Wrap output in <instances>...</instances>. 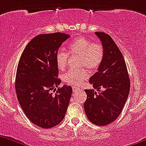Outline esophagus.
Segmentation results:
<instances>
[{"label": "esophagus", "mask_w": 146, "mask_h": 146, "mask_svg": "<svg viewBox=\"0 0 146 146\" xmlns=\"http://www.w3.org/2000/svg\"><path fill=\"white\" fill-rule=\"evenodd\" d=\"M73 92H76L77 91V90H78V89H79V88H78V87H76V86H73Z\"/></svg>", "instance_id": "obj_1"}]
</instances>
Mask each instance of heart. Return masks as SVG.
I'll use <instances>...</instances> for the list:
<instances>
[{
    "instance_id": "b5f03b06",
    "label": "heart",
    "mask_w": 146,
    "mask_h": 146,
    "mask_svg": "<svg viewBox=\"0 0 146 146\" xmlns=\"http://www.w3.org/2000/svg\"><path fill=\"white\" fill-rule=\"evenodd\" d=\"M68 53L71 55H78V66L86 67L90 70H98L104 57V48L100 43H93L85 37L75 39L68 46ZM68 53L60 49L55 55V61L59 70H64L68 63ZM89 73L84 68L70 70L63 75L62 78L67 84L78 86L87 79Z\"/></svg>"
}]
</instances>
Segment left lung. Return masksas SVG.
<instances>
[{"label": "left lung", "instance_id": "8db88e82", "mask_svg": "<svg viewBox=\"0 0 146 146\" xmlns=\"http://www.w3.org/2000/svg\"><path fill=\"white\" fill-rule=\"evenodd\" d=\"M104 48V57L98 70L89 79L94 89H85L86 115L98 126L111 124L119 116L128 98L130 81L124 57L112 38L95 32Z\"/></svg>", "mask_w": 146, "mask_h": 146}]
</instances>
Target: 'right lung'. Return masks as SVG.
<instances>
[{"mask_svg":"<svg viewBox=\"0 0 146 146\" xmlns=\"http://www.w3.org/2000/svg\"><path fill=\"white\" fill-rule=\"evenodd\" d=\"M70 35L40 34L29 42L21 55L15 89L20 106L29 120L41 128H52L63 120L73 89L61 83L55 55ZM56 91L52 95L50 92Z\"/></svg>","mask_w":146,"mask_h":146,"instance_id":"obj_1","label":"right lung"}]
</instances>
